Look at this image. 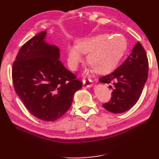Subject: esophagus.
Here are the masks:
<instances>
[{
    "mask_svg": "<svg viewBox=\"0 0 159 159\" xmlns=\"http://www.w3.org/2000/svg\"><path fill=\"white\" fill-rule=\"evenodd\" d=\"M83 84L85 85L87 87H92L93 86V81L92 80L90 79H83Z\"/></svg>",
    "mask_w": 159,
    "mask_h": 159,
    "instance_id": "34e87169",
    "label": "esophagus"
}]
</instances>
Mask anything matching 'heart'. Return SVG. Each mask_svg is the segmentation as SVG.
Returning <instances> with one entry per match:
<instances>
[{"label": "heart", "instance_id": "b5f03b06", "mask_svg": "<svg viewBox=\"0 0 159 159\" xmlns=\"http://www.w3.org/2000/svg\"><path fill=\"white\" fill-rule=\"evenodd\" d=\"M125 43L120 36L97 35L78 40L76 46L68 49V64L76 70L83 61L82 54H88L87 62L97 73L111 71L118 64L125 51Z\"/></svg>", "mask_w": 159, "mask_h": 159}]
</instances>
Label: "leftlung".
Returning <instances> with one entry per match:
<instances>
[{"label":"left lung","mask_w":159,"mask_h":159,"mask_svg":"<svg viewBox=\"0 0 159 159\" xmlns=\"http://www.w3.org/2000/svg\"><path fill=\"white\" fill-rule=\"evenodd\" d=\"M149 62L146 52L139 42L121 65L111 74L101 77L99 81L110 84L113 90L109 102L102 104L114 114H120L137 103L147 81Z\"/></svg>","instance_id":"8db88e82"}]
</instances>
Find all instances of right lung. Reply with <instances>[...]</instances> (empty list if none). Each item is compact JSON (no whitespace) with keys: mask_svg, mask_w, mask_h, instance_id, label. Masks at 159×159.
Masks as SVG:
<instances>
[{"mask_svg":"<svg viewBox=\"0 0 159 159\" xmlns=\"http://www.w3.org/2000/svg\"><path fill=\"white\" fill-rule=\"evenodd\" d=\"M42 31L24 44L12 64L16 93L28 111L45 121L62 116L83 83L60 60V49L44 41Z\"/></svg>","mask_w":159,"mask_h":159,"instance_id":"add662e5","label":"right lung"}]
</instances>
